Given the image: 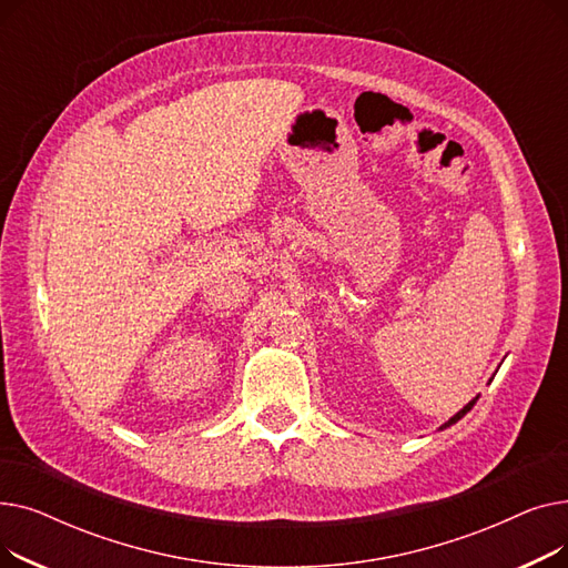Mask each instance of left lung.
<instances>
[{
  "label": "left lung",
  "instance_id": "1",
  "mask_svg": "<svg viewBox=\"0 0 568 568\" xmlns=\"http://www.w3.org/2000/svg\"><path fill=\"white\" fill-rule=\"evenodd\" d=\"M474 403H476V398H474V400H469V403H467V405H465V407H463V409H460L458 414H454V416H452V419H449V422H446L444 426H439V430H444V428H449V426H454L456 422H460V419H463V416H465V414H467V412H469V409L474 407Z\"/></svg>",
  "mask_w": 568,
  "mask_h": 568
}]
</instances>
